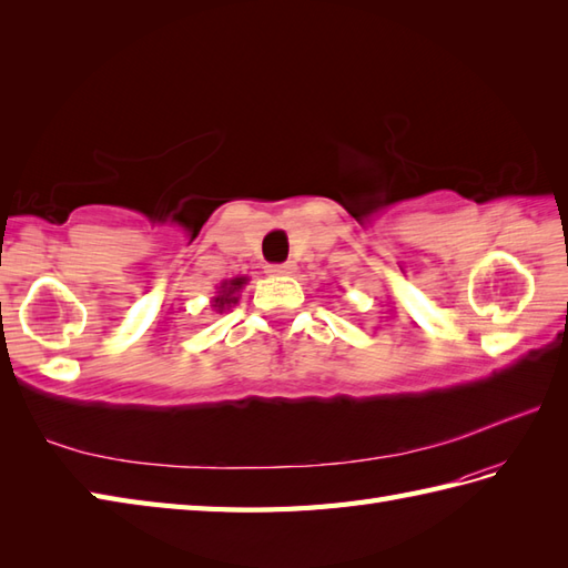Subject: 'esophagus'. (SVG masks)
<instances>
[{"instance_id":"34e87169","label":"esophagus","mask_w":568,"mask_h":568,"mask_svg":"<svg viewBox=\"0 0 568 568\" xmlns=\"http://www.w3.org/2000/svg\"><path fill=\"white\" fill-rule=\"evenodd\" d=\"M270 274L274 276H286V274H294L296 272V264L294 262H282V264H270L267 267Z\"/></svg>"}]
</instances>
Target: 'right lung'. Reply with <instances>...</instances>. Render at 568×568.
Instances as JSON below:
<instances>
[{
    "label": "right lung",
    "mask_w": 568,
    "mask_h": 568,
    "mask_svg": "<svg viewBox=\"0 0 568 568\" xmlns=\"http://www.w3.org/2000/svg\"><path fill=\"white\" fill-rule=\"evenodd\" d=\"M247 284V276H233V280H225L219 286V296H213L211 306L216 308V313H223L225 308H231L237 304V294H241V288Z\"/></svg>",
    "instance_id": "obj_1"
}]
</instances>
